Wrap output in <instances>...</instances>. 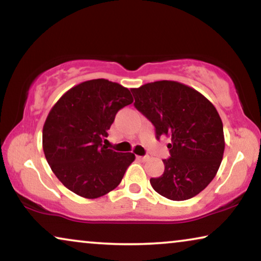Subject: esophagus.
Returning a JSON list of instances; mask_svg holds the SVG:
<instances>
[{"mask_svg":"<svg viewBox=\"0 0 261 261\" xmlns=\"http://www.w3.org/2000/svg\"><path fill=\"white\" fill-rule=\"evenodd\" d=\"M137 158H138V159H140V160H142V162H146V160H148V159H149V156H148V155H144V156L138 155Z\"/></svg>","mask_w":261,"mask_h":261,"instance_id":"1","label":"esophagus"}]
</instances>
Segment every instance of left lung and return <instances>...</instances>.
<instances>
[{
	"label": "left lung",
	"mask_w": 261,
	"mask_h": 261,
	"mask_svg": "<svg viewBox=\"0 0 261 261\" xmlns=\"http://www.w3.org/2000/svg\"><path fill=\"white\" fill-rule=\"evenodd\" d=\"M134 107L151 121L155 138L169 137L165 171L151 178L152 188L172 201H185L208 187L224 151L223 124L213 103L197 90L173 81L130 89Z\"/></svg>",
	"instance_id": "obj_1"
}]
</instances>
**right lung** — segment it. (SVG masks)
I'll list each match as a JSON object with an SVG mask.
<instances>
[{
    "label": "right lung",
    "mask_w": 261,
    "mask_h": 261,
    "mask_svg": "<svg viewBox=\"0 0 261 261\" xmlns=\"http://www.w3.org/2000/svg\"><path fill=\"white\" fill-rule=\"evenodd\" d=\"M132 102L127 88L99 78L71 88L53 106L42 128V148L64 187L92 199L121 183L135 155L113 151L103 141L116 113Z\"/></svg>",
    "instance_id": "1"
}]
</instances>
